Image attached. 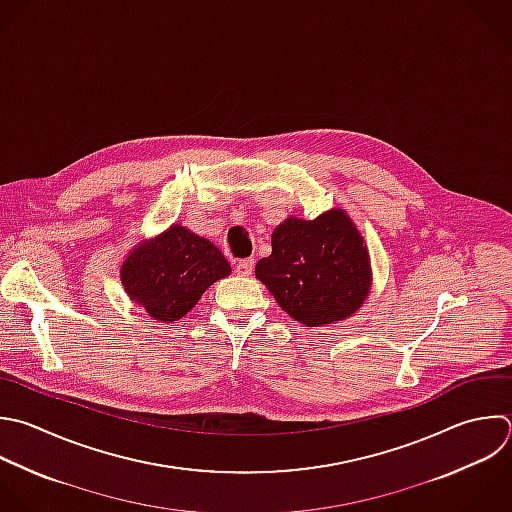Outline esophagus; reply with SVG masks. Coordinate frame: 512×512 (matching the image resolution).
Returning a JSON list of instances; mask_svg holds the SVG:
<instances>
[{"label":"esophagus","instance_id":"esophagus-1","mask_svg":"<svg viewBox=\"0 0 512 512\" xmlns=\"http://www.w3.org/2000/svg\"><path fill=\"white\" fill-rule=\"evenodd\" d=\"M254 270V258H246V260H240L236 264V274L238 276H250Z\"/></svg>","mask_w":512,"mask_h":512}]
</instances>
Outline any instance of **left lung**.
<instances>
[{"mask_svg": "<svg viewBox=\"0 0 512 512\" xmlns=\"http://www.w3.org/2000/svg\"><path fill=\"white\" fill-rule=\"evenodd\" d=\"M256 278L294 320L324 326L362 306L372 270L364 238L334 208L316 220L286 218L272 232V254L258 260Z\"/></svg>", "mask_w": 512, "mask_h": 512, "instance_id": "8db88e82", "label": "left lung"}]
</instances>
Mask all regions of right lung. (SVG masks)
<instances>
[{"label":"right lung","mask_w":512,"mask_h":512,"mask_svg":"<svg viewBox=\"0 0 512 512\" xmlns=\"http://www.w3.org/2000/svg\"><path fill=\"white\" fill-rule=\"evenodd\" d=\"M230 272L228 260L210 240L174 224L160 236L140 242L124 260L120 276L126 294L154 320L174 322Z\"/></svg>","instance_id":"obj_1"}]
</instances>
